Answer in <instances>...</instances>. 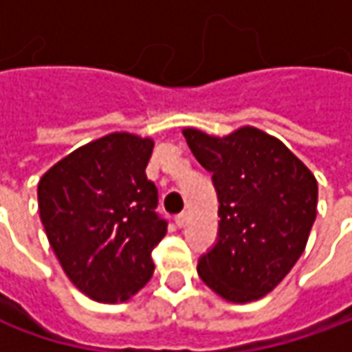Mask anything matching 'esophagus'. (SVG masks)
Listing matches in <instances>:
<instances>
[{
  "label": "esophagus",
  "instance_id": "34e87169",
  "mask_svg": "<svg viewBox=\"0 0 352 352\" xmlns=\"http://www.w3.org/2000/svg\"><path fill=\"white\" fill-rule=\"evenodd\" d=\"M188 217H190L188 213H180V215L176 217V225H178V227H186V225H188Z\"/></svg>",
  "mask_w": 352,
  "mask_h": 352
}]
</instances>
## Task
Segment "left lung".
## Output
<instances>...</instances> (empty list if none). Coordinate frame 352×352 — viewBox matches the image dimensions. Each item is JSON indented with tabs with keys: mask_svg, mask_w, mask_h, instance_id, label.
<instances>
[{
	"mask_svg": "<svg viewBox=\"0 0 352 352\" xmlns=\"http://www.w3.org/2000/svg\"><path fill=\"white\" fill-rule=\"evenodd\" d=\"M197 162L213 174L219 239L197 274L233 304L264 298L302 256L318 215V180L284 142L261 129L225 137L184 127Z\"/></svg>",
	"mask_w": 352,
	"mask_h": 352,
	"instance_id": "left-lung-1",
	"label": "left lung"
}]
</instances>
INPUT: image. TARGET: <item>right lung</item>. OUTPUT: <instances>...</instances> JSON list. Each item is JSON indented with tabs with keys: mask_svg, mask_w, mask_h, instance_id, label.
<instances>
[{
	"mask_svg": "<svg viewBox=\"0 0 352 352\" xmlns=\"http://www.w3.org/2000/svg\"><path fill=\"white\" fill-rule=\"evenodd\" d=\"M155 141L117 131L82 144L41 176L38 213L62 270L88 298L123 304L155 272L166 235L144 174Z\"/></svg>",
	"mask_w": 352,
	"mask_h": 352,
	"instance_id": "obj_1",
	"label": "right lung"
}]
</instances>
